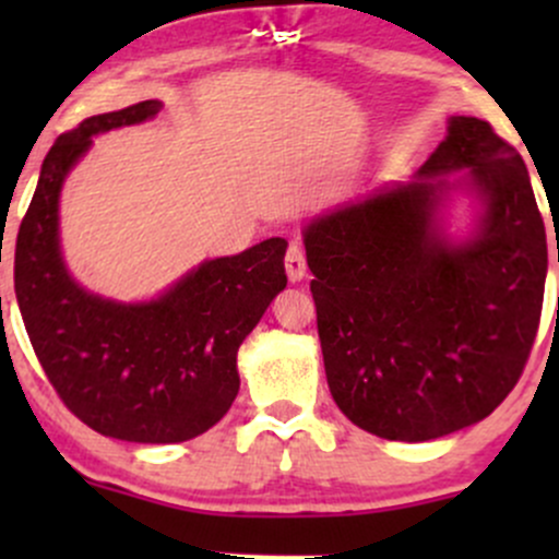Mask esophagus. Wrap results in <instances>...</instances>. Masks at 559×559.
<instances>
[{"label": "esophagus", "instance_id": "obj_1", "mask_svg": "<svg viewBox=\"0 0 559 559\" xmlns=\"http://www.w3.org/2000/svg\"><path fill=\"white\" fill-rule=\"evenodd\" d=\"M284 262H286L288 281H292V284H299V281L307 275V260H305V252H301L297 243H292V247H288Z\"/></svg>", "mask_w": 559, "mask_h": 559}]
</instances>
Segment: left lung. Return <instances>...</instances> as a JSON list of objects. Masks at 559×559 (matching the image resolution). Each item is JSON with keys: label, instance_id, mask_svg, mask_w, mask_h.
I'll use <instances>...</instances> for the list:
<instances>
[{"label": "left lung", "instance_id": "1", "mask_svg": "<svg viewBox=\"0 0 559 559\" xmlns=\"http://www.w3.org/2000/svg\"><path fill=\"white\" fill-rule=\"evenodd\" d=\"M467 201L472 226H448ZM333 402L362 431L431 441L484 420L521 378L547 281V230L523 157L452 115L413 181L301 228Z\"/></svg>", "mask_w": 559, "mask_h": 559}]
</instances>
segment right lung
I'll list each match as a JSON object with an SVG mask.
<instances>
[{
	"label": "right lung",
	"mask_w": 559,
	"mask_h": 559,
	"mask_svg": "<svg viewBox=\"0 0 559 559\" xmlns=\"http://www.w3.org/2000/svg\"><path fill=\"white\" fill-rule=\"evenodd\" d=\"M159 99L86 118L44 157L15 243V294L31 344L70 413L96 433L176 444L213 428L239 394L236 355L286 288V239L199 262L157 297L120 301L68 271L60 194L94 136L157 118Z\"/></svg>",
	"instance_id": "right-lung-1"
}]
</instances>
